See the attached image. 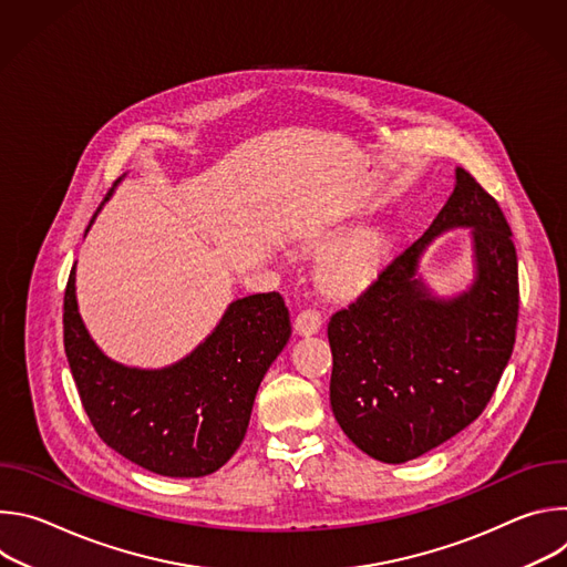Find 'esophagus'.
Segmentation results:
<instances>
[{
	"label": "esophagus",
	"instance_id": "34e87169",
	"mask_svg": "<svg viewBox=\"0 0 567 567\" xmlns=\"http://www.w3.org/2000/svg\"><path fill=\"white\" fill-rule=\"evenodd\" d=\"M320 326H322V320H320V313H318L316 309H302V311L296 316V320H293V330H296V334H300V337H311V334H316V332L320 330Z\"/></svg>",
	"mask_w": 567,
	"mask_h": 567
}]
</instances>
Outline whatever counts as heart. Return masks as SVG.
I'll return each instance as SVG.
<instances>
[{
	"label": "heart",
	"instance_id": "1",
	"mask_svg": "<svg viewBox=\"0 0 567 567\" xmlns=\"http://www.w3.org/2000/svg\"><path fill=\"white\" fill-rule=\"evenodd\" d=\"M326 245V239H316ZM388 256V235L381 226H361L337 239L318 262V282L332 296L361 291Z\"/></svg>",
	"mask_w": 567,
	"mask_h": 567
}]
</instances>
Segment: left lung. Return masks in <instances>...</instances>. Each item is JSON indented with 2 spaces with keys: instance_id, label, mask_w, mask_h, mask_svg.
<instances>
[{
  "instance_id": "obj_1",
  "label": "left lung",
  "mask_w": 567,
  "mask_h": 567,
  "mask_svg": "<svg viewBox=\"0 0 567 567\" xmlns=\"http://www.w3.org/2000/svg\"><path fill=\"white\" fill-rule=\"evenodd\" d=\"M468 227L474 280L435 295L419 274L430 241ZM518 320V262L498 202L464 168L426 233L328 326L330 403L343 433L385 464L415 460L464 431L509 363Z\"/></svg>"
}]
</instances>
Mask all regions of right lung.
I'll use <instances>...</instances> for the list:
<instances>
[{
  "label": "right lung",
  "instance_id": "add662e5",
  "mask_svg": "<svg viewBox=\"0 0 567 567\" xmlns=\"http://www.w3.org/2000/svg\"><path fill=\"white\" fill-rule=\"evenodd\" d=\"M62 320L66 361L101 440L130 462L168 477H202L230 460L249 429L258 388L291 337L282 296L254 293L233 300L184 359L164 368L125 365L110 359L85 328L75 267Z\"/></svg>",
  "mask_w": 567,
  "mask_h": 567
}]
</instances>
